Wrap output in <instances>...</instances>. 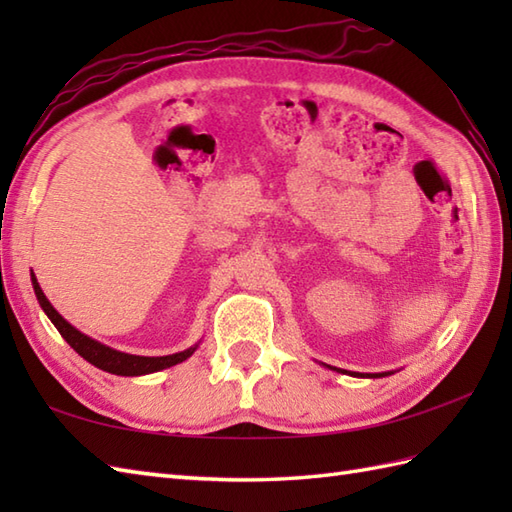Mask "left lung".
Returning a JSON list of instances; mask_svg holds the SVG:
<instances>
[{
	"mask_svg": "<svg viewBox=\"0 0 512 512\" xmlns=\"http://www.w3.org/2000/svg\"><path fill=\"white\" fill-rule=\"evenodd\" d=\"M330 367V365H328ZM330 369H336V367H330ZM343 374H350V372H343ZM389 374H394V372H383V374H358V372H354V374H350V376H361V378H383V376H389Z\"/></svg>",
	"mask_w": 512,
	"mask_h": 512,
	"instance_id": "1",
	"label": "left lung"
}]
</instances>
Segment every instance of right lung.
<instances>
[{
	"mask_svg": "<svg viewBox=\"0 0 512 512\" xmlns=\"http://www.w3.org/2000/svg\"><path fill=\"white\" fill-rule=\"evenodd\" d=\"M30 281H32V288H35V295L41 310L48 314V319L54 323V328L59 330V334L63 336L72 350L83 356L85 361L92 363L94 367L103 369V372H110L116 376H145V374H154L160 372V369H167L178 365L182 361H187V358L198 350L200 343L191 345L189 350H182L176 354H167V356H136V354H125V352H118L110 345H103L92 336L83 334L81 330H76L72 323L65 321L61 314L54 310L52 303L48 301V297L43 295V290L39 286V281L35 277V273H30Z\"/></svg>",
	"mask_w": 512,
	"mask_h": 512,
	"instance_id": "1",
	"label": "right lung"
}]
</instances>
